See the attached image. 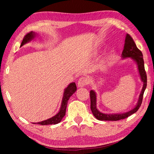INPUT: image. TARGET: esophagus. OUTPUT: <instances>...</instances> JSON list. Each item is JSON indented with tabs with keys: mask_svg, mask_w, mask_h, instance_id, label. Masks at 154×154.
<instances>
[{
	"mask_svg": "<svg viewBox=\"0 0 154 154\" xmlns=\"http://www.w3.org/2000/svg\"><path fill=\"white\" fill-rule=\"evenodd\" d=\"M89 82H90V81H89V79H88V78L85 77H82L79 78V81H78L77 85H78V87L82 88V87L85 86V85H87L88 84H89Z\"/></svg>",
	"mask_w": 154,
	"mask_h": 154,
	"instance_id": "obj_1",
	"label": "esophagus"
}]
</instances>
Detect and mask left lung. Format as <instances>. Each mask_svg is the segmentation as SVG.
Listing matches in <instances>:
<instances>
[{
	"label": "left lung",
	"instance_id": "obj_1",
	"mask_svg": "<svg viewBox=\"0 0 154 154\" xmlns=\"http://www.w3.org/2000/svg\"><path fill=\"white\" fill-rule=\"evenodd\" d=\"M122 57L123 58H131L136 62L138 66V70L140 75V79L143 83V88L140 92L139 100L136 106L132 110H130L124 113H113V114H107L103 113L99 111L96 108V92L94 90L90 91V108L92 110V113L95 118L101 121H118L120 119H123L128 118L130 116H131L139 110V107L141 105L143 94L145 90V88L147 87V75L145 71L144 66V60L143 58V54L135 44L134 41L130 35L127 34L125 38V43L124 47V50L122 51Z\"/></svg>",
	"mask_w": 154,
	"mask_h": 154
}]
</instances>
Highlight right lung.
I'll return each instance as SVG.
<instances>
[{"label":"right lung","instance_id":"right-lung-1","mask_svg":"<svg viewBox=\"0 0 154 154\" xmlns=\"http://www.w3.org/2000/svg\"><path fill=\"white\" fill-rule=\"evenodd\" d=\"M36 35V33L32 32V31H31V32H30L29 33L26 34V35L24 36V38H23V41L22 43H21L20 47H22V45H24V44L30 42V41L34 39ZM76 90H77V86H76V84H75V83L72 82L70 83L66 89L64 90L63 98H62V100L61 106L58 113H57L56 116H54L51 118L46 119V120H44L40 122H36V123H33V124H38L40 125H50V124H58L59 122H60L62 119L64 117L65 113H66V109L68 100H69L70 97L73 94Z\"/></svg>","mask_w":154,"mask_h":154}]
</instances>
